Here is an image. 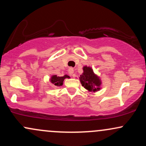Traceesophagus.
Here are the masks:
<instances>
[{
    "label": "esophagus",
    "instance_id": "esophagus-1",
    "mask_svg": "<svg viewBox=\"0 0 146 146\" xmlns=\"http://www.w3.org/2000/svg\"><path fill=\"white\" fill-rule=\"evenodd\" d=\"M73 73H74V70H73V68H68V73H69L70 75H72V76H73Z\"/></svg>",
    "mask_w": 146,
    "mask_h": 146
}]
</instances>
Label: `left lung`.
Returning a JSON list of instances; mask_svg holds the SVG:
<instances>
[{
	"instance_id": "left-lung-1",
	"label": "left lung",
	"mask_w": 146,
	"mask_h": 146,
	"mask_svg": "<svg viewBox=\"0 0 146 146\" xmlns=\"http://www.w3.org/2000/svg\"><path fill=\"white\" fill-rule=\"evenodd\" d=\"M83 71L84 73L80 75V78L82 85L90 92L98 91L100 90L101 81L95 74L93 69L90 67L84 66Z\"/></svg>"
}]
</instances>
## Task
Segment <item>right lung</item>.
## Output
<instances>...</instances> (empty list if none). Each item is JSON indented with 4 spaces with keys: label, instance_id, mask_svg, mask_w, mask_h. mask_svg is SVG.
Segmentation results:
<instances>
[{
    "label": "right lung",
    "instance_id": "add662e5",
    "mask_svg": "<svg viewBox=\"0 0 146 146\" xmlns=\"http://www.w3.org/2000/svg\"><path fill=\"white\" fill-rule=\"evenodd\" d=\"M65 78H69L67 75H64L62 77H58L57 75H53L51 79V82L56 86H62L63 84V81Z\"/></svg>",
    "mask_w": 146,
    "mask_h": 146
}]
</instances>
